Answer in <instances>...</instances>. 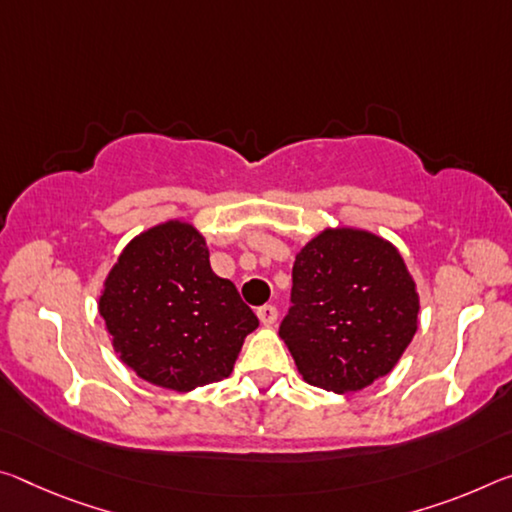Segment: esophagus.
Segmentation results:
<instances>
[{
  "label": "esophagus",
  "mask_w": 512,
  "mask_h": 512,
  "mask_svg": "<svg viewBox=\"0 0 512 512\" xmlns=\"http://www.w3.org/2000/svg\"><path fill=\"white\" fill-rule=\"evenodd\" d=\"M259 321H262V326H273L275 319H278V310H275L273 305H262L257 310Z\"/></svg>",
  "instance_id": "1"
}]
</instances>
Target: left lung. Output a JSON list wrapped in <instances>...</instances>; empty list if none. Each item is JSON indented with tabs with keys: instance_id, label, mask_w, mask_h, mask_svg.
<instances>
[{
	"instance_id": "obj_1",
	"label": "left lung",
	"mask_w": 512,
	"mask_h": 512,
	"mask_svg": "<svg viewBox=\"0 0 512 512\" xmlns=\"http://www.w3.org/2000/svg\"><path fill=\"white\" fill-rule=\"evenodd\" d=\"M280 337L305 383L358 392L399 364L419 323L399 248L360 227H326L296 253Z\"/></svg>"
}]
</instances>
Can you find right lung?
Listing matches in <instances>:
<instances>
[{
    "instance_id": "right-lung-1",
    "label": "right lung",
    "mask_w": 512,
    "mask_h": 512,
    "mask_svg": "<svg viewBox=\"0 0 512 512\" xmlns=\"http://www.w3.org/2000/svg\"><path fill=\"white\" fill-rule=\"evenodd\" d=\"M113 351L148 383L191 392L232 373L259 321L209 266L196 225L173 218L127 243L97 300Z\"/></svg>"
}]
</instances>
